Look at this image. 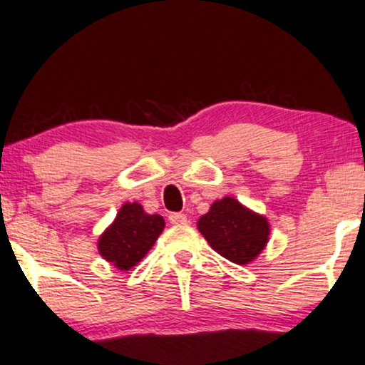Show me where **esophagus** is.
Listing matches in <instances>:
<instances>
[{"mask_svg": "<svg viewBox=\"0 0 365 365\" xmlns=\"http://www.w3.org/2000/svg\"><path fill=\"white\" fill-rule=\"evenodd\" d=\"M168 220H170V223L171 225H187L188 223V220H187V216L185 215H182V212H171V215L168 216Z\"/></svg>", "mask_w": 365, "mask_h": 365, "instance_id": "1", "label": "esophagus"}]
</instances>
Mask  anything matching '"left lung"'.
I'll use <instances>...</instances> for the list:
<instances>
[{
	"mask_svg": "<svg viewBox=\"0 0 365 365\" xmlns=\"http://www.w3.org/2000/svg\"><path fill=\"white\" fill-rule=\"evenodd\" d=\"M197 230L217 254L240 266L252 262L269 240L266 217L242 206L233 197L212 202L197 221Z\"/></svg>",
	"mask_w": 365,
	"mask_h": 365,
	"instance_id": "obj_1",
	"label": "left lung"
}]
</instances>
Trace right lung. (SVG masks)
I'll list each match as a JSON object with an SVG mask.
<instances>
[{"label": "right lung", "mask_w": 365, "mask_h": 365, "mask_svg": "<svg viewBox=\"0 0 365 365\" xmlns=\"http://www.w3.org/2000/svg\"><path fill=\"white\" fill-rule=\"evenodd\" d=\"M163 230V216L148 215L139 202H127L99 237V254L120 271H128L149 252Z\"/></svg>", "instance_id": "obj_1"}]
</instances>
